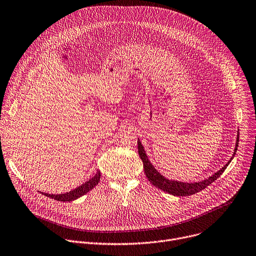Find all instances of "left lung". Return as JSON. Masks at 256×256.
Listing matches in <instances>:
<instances>
[{"label":"left lung","instance_id":"obj_1","mask_svg":"<svg viewBox=\"0 0 256 256\" xmlns=\"http://www.w3.org/2000/svg\"><path fill=\"white\" fill-rule=\"evenodd\" d=\"M137 144H138L139 156L144 162V173H146L148 181L154 186H156V188H158V189H160V190H162V191H164L168 194H172V195H175V196H189V195L195 194L197 192H200L202 190L206 189L208 185H210L212 182H214L224 172V170L226 168V166H228V164L231 162V160H233V158L236 154L237 148H238V144H239V134L237 135V142H236V148H235L234 154L231 158V160L228 162V164H226L224 166V168H222L218 172L214 173V175H212L208 179L200 181V182H195V183H183V182L168 180V179L164 178V176H162L156 171L154 166L150 162V160L148 158V156L146 154L144 148L142 144H141L140 140L137 141Z\"/></svg>","mask_w":256,"mask_h":256}]
</instances>
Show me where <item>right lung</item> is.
I'll use <instances>...</instances> for the list:
<instances>
[{
	"instance_id": "1",
	"label": "right lung",
	"mask_w": 256,
	"mask_h": 256,
	"mask_svg": "<svg viewBox=\"0 0 256 256\" xmlns=\"http://www.w3.org/2000/svg\"><path fill=\"white\" fill-rule=\"evenodd\" d=\"M100 171H98L96 176H94L92 179H90L88 182H85L84 184H82L81 186L75 188L74 190L64 193V194H48V193H44L46 196L52 198V200H59V202H72L74 200H77V198L81 197L82 195L86 194L88 192H90L92 189H94L100 182Z\"/></svg>"
}]
</instances>
